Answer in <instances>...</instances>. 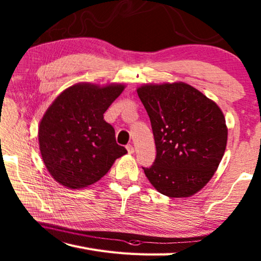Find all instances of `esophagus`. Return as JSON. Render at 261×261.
Returning <instances> with one entry per match:
<instances>
[{
    "label": "esophagus",
    "instance_id": "1",
    "mask_svg": "<svg viewBox=\"0 0 261 261\" xmlns=\"http://www.w3.org/2000/svg\"><path fill=\"white\" fill-rule=\"evenodd\" d=\"M126 150H127V153L132 154V153L135 152V148L132 147V145H127V146H126Z\"/></svg>",
    "mask_w": 261,
    "mask_h": 261
}]
</instances>
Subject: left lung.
<instances>
[{
  "label": "left lung",
  "instance_id": "1",
  "mask_svg": "<svg viewBox=\"0 0 261 261\" xmlns=\"http://www.w3.org/2000/svg\"><path fill=\"white\" fill-rule=\"evenodd\" d=\"M138 96L150 118L156 159L143 168L168 197H190L212 178L226 148L228 126L219 105L182 82L143 84Z\"/></svg>",
  "mask_w": 261,
  "mask_h": 261
}]
</instances>
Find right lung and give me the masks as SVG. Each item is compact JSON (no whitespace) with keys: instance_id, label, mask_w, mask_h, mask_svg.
Returning <instances> with one entry per match:
<instances>
[{"instance_id":"1","label":"right lung","mask_w":261,"mask_h":261,"mask_svg":"<svg viewBox=\"0 0 261 261\" xmlns=\"http://www.w3.org/2000/svg\"><path fill=\"white\" fill-rule=\"evenodd\" d=\"M124 88L118 83H77L49 105L39 124V149L60 185L70 190L90 186L127 152L116 143L113 126L103 116Z\"/></svg>"}]
</instances>
